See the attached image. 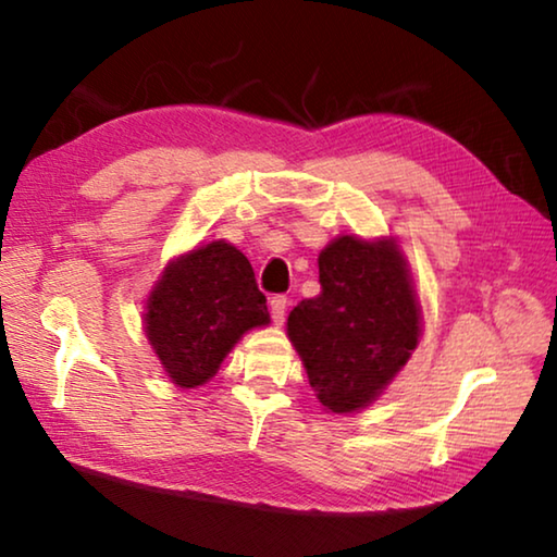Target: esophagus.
Masks as SVG:
<instances>
[{
  "instance_id": "34e87169",
  "label": "esophagus",
  "mask_w": 557,
  "mask_h": 557,
  "mask_svg": "<svg viewBox=\"0 0 557 557\" xmlns=\"http://www.w3.org/2000/svg\"><path fill=\"white\" fill-rule=\"evenodd\" d=\"M287 297L285 295H275L270 299V314H272V322L277 326L285 324V317H287Z\"/></svg>"
}]
</instances>
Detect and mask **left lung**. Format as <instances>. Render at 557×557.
<instances>
[{
    "mask_svg": "<svg viewBox=\"0 0 557 557\" xmlns=\"http://www.w3.org/2000/svg\"><path fill=\"white\" fill-rule=\"evenodd\" d=\"M322 292L287 317V336L326 412L369 408L408 363L422 309L398 240L338 235L319 252Z\"/></svg>",
    "mask_w": 557,
    "mask_h": 557,
    "instance_id": "obj_1",
    "label": "left lung"
}]
</instances>
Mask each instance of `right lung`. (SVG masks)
<instances>
[{"label":"right lung","instance_id":"obj_1","mask_svg":"<svg viewBox=\"0 0 557 557\" xmlns=\"http://www.w3.org/2000/svg\"><path fill=\"white\" fill-rule=\"evenodd\" d=\"M250 260L228 240H211L166 262L149 292L147 342L176 388H196L256 326L270 324Z\"/></svg>","mask_w":557,"mask_h":557}]
</instances>
